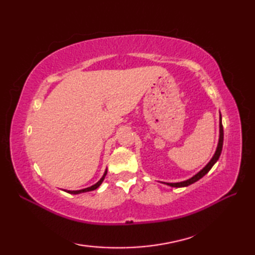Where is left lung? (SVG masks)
Instances as JSON below:
<instances>
[{
	"label": "left lung",
	"instance_id": "left-lung-1",
	"mask_svg": "<svg viewBox=\"0 0 255 255\" xmlns=\"http://www.w3.org/2000/svg\"><path fill=\"white\" fill-rule=\"evenodd\" d=\"M223 144H224V127H223V123H221V115H220V119H219V141H218L217 149H216V152H215L213 158H211V160L208 162V164L206 165L203 170H200L196 175H194L193 177L188 178V180H186V181H183V182H180V183H164V184H166V185H169V186H172V187H185V186L191 185V184H193L195 182H197L199 178H202L205 174H207L211 167H213L216 162L218 161L219 156L221 154V150H223Z\"/></svg>",
	"mask_w": 255,
	"mask_h": 255
}]
</instances>
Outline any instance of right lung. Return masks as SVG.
Here are the masks:
<instances>
[{"label": "right lung", "mask_w": 255, "mask_h": 255, "mask_svg": "<svg viewBox=\"0 0 255 255\" xmlns=\"http://www.w3.org/2000/svg\"><path fill=\"white\" fill-rule=\"evenodd\" d=\"M106 174H107V171H105V173H104V175L102 176V178L101 180L97 182L96 184H94V185H92V186H90V187H86V188H83V189H79V191H66L67 193H69V194H80V193H85V192H91V191H94V189H96L97 187H99L101 184H102V182L104 181V178H105V176H106Z\"/></svg>", "instance_id": "add662e5"}]
</instances>
